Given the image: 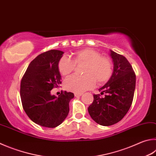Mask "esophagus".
<instances>
[{
	"label": "esophagus",
	"instance_id": "obj_1",
	"mask_svg": "<svg viewBox=\"0 0 156 156\" xmlns=\"http://www.w3.org/2000/svg\"><path fill=\"white\" fill-rule=\"evenodd\" d=\"M82 95H83V93H74L75 97H80V96H81Z\"/></svg>",
	"mask_w": 156,
	"mask_h": 156
}]
</instances>
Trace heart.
<instances>
[{
    "label": "heart",
    "mask_w": 156,
    "mask_h": 156,
    "mask_svg": "<svg viewBox=\"0 0 156 156\" xmlns=\"http://www.w3.org/2000/svg\"><path fill=\"white\" fill-rule=\"evenodd\" d=\"M76 66H84V76H73L65 81V87L70 91L83 93L92 89L98 84L105 83L112 73V61L106 56H101L98 51L85 48L73 54V59L63 56L58 61V71L64 76H68L76 69Z\"/></svg>",
    "instance_id": "b5f03b06"
}]
</instances>
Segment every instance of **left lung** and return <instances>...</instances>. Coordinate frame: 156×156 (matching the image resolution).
Instances as JSON below:
<instances>
[{"label": "left lung", "mask_w": 156, "mask_h": 156, "mask_svg": "<svg viewBox=\"0 0 156 156\" xmlns=\"http://www.w3.org/2000/svg\"><path fill=\"white\" fill-rule=\"evenodd\" d=\"M114 62V71L108 82L93 95V103L88 108L89 115L96 123L109 126L125 117L132 106L136 87V74L125 56L110 50Z\"/></svg>", "instance_id": "8db88e82"}]
</instances>
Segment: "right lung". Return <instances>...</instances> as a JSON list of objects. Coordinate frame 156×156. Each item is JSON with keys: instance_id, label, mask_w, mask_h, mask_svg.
Instances as JSON below:
<instances>
[{"instance_id": "1", "label": "right lung", "mask_w": 156, "mask_h": 156, "mask_svg": "<svg viewBox=\"0 0 156 156\" xmlns=\"http://www.w3.org/2000/svg\"><path fill=\"white\" fill-rule=\"evenodd\" d=\"M63 52L50 50L30 62L20 83V98L25 112L34 123L54 128L60 125L69 111L73 93L62 91L58 97L50 90L62 83L58 63Z\"/></svg>"}]
</instances>
